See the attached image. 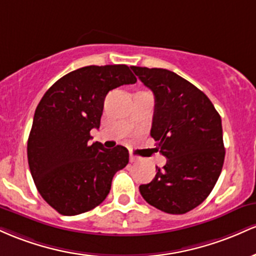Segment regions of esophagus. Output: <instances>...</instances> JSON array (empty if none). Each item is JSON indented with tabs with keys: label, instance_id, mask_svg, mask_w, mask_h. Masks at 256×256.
<instances>
[{
	"label": "esophagus",
	"instance_id": "34e87169",
	"mask_svg": "<svg viewBox=\"0 0 256 256\" xmlns=\"http://www.w3.org/2000/svg\"><path fill=\"white\" fill-rule=\"evenodd\" d=\"M129 160H130V163H138L140 160L138 158V157L133 156V154H130V157H129Z\"/></svg>",
	"mask_w": 256,
	"mask_h": 256
}]
</instances>
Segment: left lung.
Here are the masks:
<instances>
[{
    "mask_svg": "<svg viewBox=\"0 0 256 256\" xmlns=\"http://www.w3.org/2000/svg\"><path fill=\"white\" fill-rule=\"evenodd\" d=\"M154 92L151 136L166 158L154 180L139 186L144 200L168 214H185L209 196L225 160L221 117L209 98L173 71L130 66Z\"/></svg>",
    "mask_w": 256,
    "mask_h": 256,
    "instance_id": "1",
    "label": "left lung"
}]
</instances>
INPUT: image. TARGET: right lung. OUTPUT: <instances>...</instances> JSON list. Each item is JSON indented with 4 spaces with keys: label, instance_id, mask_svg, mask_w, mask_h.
I'll return each mask as SVG.
<instances>
[{
    "label": "right lung",
    "instance_id": "right-lung-1",
    "mask_svg": "<svg viewBox=\"0 0 256 256\" xmlns=\"http://www.w3.org/2000/svg\"><path fill=\"white\" fill-rule=\"evenodd\" d=\"M136 82L127 65L84 66L58 80L37 105L28 140L31 175L43 200L62 215L104 202L114 175L129 162L124 146L90 145L106 94Z\"/></svg>",
    "mask_w": 256,
    "mask_h": 256
}]
</instances>
